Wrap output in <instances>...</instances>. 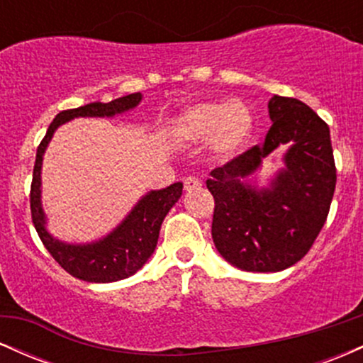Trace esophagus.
Segmentation results:
<instances>
[{"mask_svg": "<svg viewBox=\"0 0 363 363\" xmlns=\"http://www.w3.org/2000/svg\"><path fill=\"white\" fill-rule=\"evenodd\" d=\"M199 187H201V182H199L196 177L189 176L184 179V189L186 191H196V189H199Z\"/></svg>", "mask_w": 363, "mask_h": 363, "instance_id": "esophagus-1", "label": "esophagus"}]
</instances>
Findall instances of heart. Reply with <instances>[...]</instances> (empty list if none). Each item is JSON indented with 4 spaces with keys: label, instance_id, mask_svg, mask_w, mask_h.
<instances>
[{
    "label": "heart",
    "instance_id": "1",
    "mask_svg": "<svg viewBox=\"0 0 363 363\" xmlns=\"http://www.w3.org/2000/svg\"><path fill=\"white\" fill-rule=\"evenodd\" d=\"M252 133V114L239 101H211L187 106L174 121V135L186 143L210 140V150L228 158L245 147Z\"/></svg>",
    "mask_w": 363,
    "mask_h": 363
}]
</instances>
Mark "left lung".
Wrapping results in <instances>:
<instances>
[{
    "label": "left lung",
    "instance_id": "1",
    "mask_svg": "<svg viewBox=\"0 0 363 363\" xmlns=\"http://www.w3.org/2000/svg\"><path fill=\"white\" fill-rule=\"evenodd\" d=\"M272 128L256 145L210 172L215 198L211 237L225 261L244 272L274 273L301 261L326 222L336 186L329 128L309 106L290 97L268 104ZM286 167L268 188L249 177L278 146Z\"/></svg>",
    "mask_w": 363,
    "mask_h": 363
}]
</instances>
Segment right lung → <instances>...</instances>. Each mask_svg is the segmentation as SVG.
Here are the masks:
<instances>
[{
	"mask_svg": "<svg viewBox=\"0 0 363 363\" xmlns=\"http://www.w3.org/2000/svg\"><path fill=\"white\" fill-rule=\"evenodd\" d=\"M140 102L141 94L138 91V94L119 97L107 104L91 102L78 107V109L62 111L54 118L44 140L37 148L34 177H32L30 187L32 222H34L37 234L45 249L60 262L61 268L83 281L111 283L124 280L138 272L155 251L162 222L170 208L181 198L182 182L170 184L165 189L150 191L136 203L126 218L102 239L86 244L62 242L49 234V230L45 228L48 220H45L43 201H40V193H43L40 191V186H43L40 170H43L45 148H48L54 131L68 121L74 118H114L116 114L135 109Z\"/></svg>",
	"mask_w": 363,
	"mask_h": 363,
	"instance_id": "1",
	"label": "right lung"
}]
</instances>
